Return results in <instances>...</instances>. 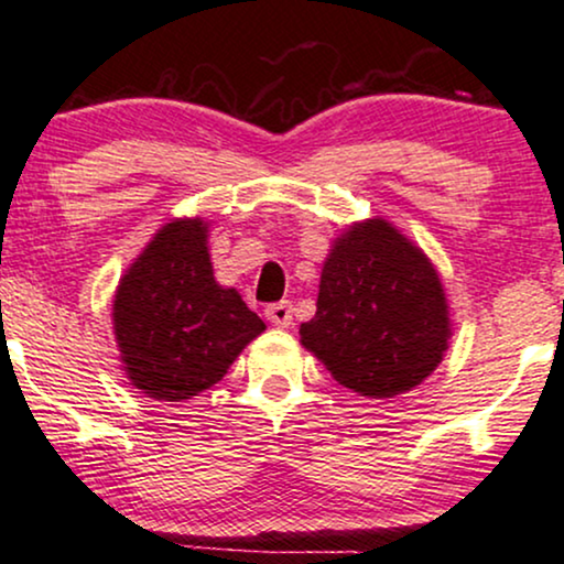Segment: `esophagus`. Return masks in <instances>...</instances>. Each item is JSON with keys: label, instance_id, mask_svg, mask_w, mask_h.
<instances>
[{"label": "esophagus", "instance_id": "1", "mask_svg": "<svg viewBox=\"0 0 564 564\" xmlns=\"http://www.w3.org/2000/svg\"><path fill=\"white\" fill-rule=\"evenodd\" d=\"M267 319L274 324V327H290V324H293V303H271V306H267Z\"/></svg>", "mask_w": 564, "mask_h": 564}]
</instances>
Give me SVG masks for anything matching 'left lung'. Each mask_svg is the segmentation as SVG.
<instances>
[{
    "label": "left lung",
    "mask_w": 564,
    "mask_h": 564,
    "mask_svg": "<svg viewBox=\"0 0 564 564\" xmlns=\"http://www.w3.org/2000/svg\"><path fill=\"white\" fill-rule=\"evenodd\" d=\"M448 340L446 290L425 250L380 216L335 237L301 346L343 388L367 399L409 393L438 369Z\"/></svg>",
    "instance_id": "1"
}]
</instances>
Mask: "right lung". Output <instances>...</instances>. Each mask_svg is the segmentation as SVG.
Wrapping results in <instances>:
<instances>
[{
	"instance_id": "obj_1",
	"label": "right lung",
	"mask_w": 564,
	"mask_h": 564,
	"mask_svg": "<svg viewBox=\"0 0 564 564\" xmlns=\"http://www.w3.org/2000/svg\"><path fill=\"white\" fill-rule=\"evenodd\" d=\"M263 329L242 295L216 282L200 216L158 229L112 297L123 372L155 401H187L216 386Z\"/></svg>"
}]
</instances>
